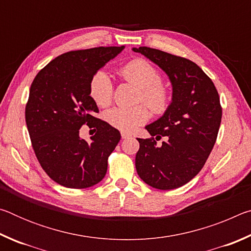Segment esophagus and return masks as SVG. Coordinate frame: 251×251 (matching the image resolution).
<instances>
[{"label": "esophagus", "mask_w": 251, "mask_h": 251, "mask_svg": "<svg viewBox=\"0 0 251 251\" xmlns=\"http://www.w3.org/2000/svg\"><path fill=\"white\" fill-rule=\"evenodd\" d=\"M122 138L123 139H125V138H128V137H130V134H128V133H125V131H122Z\"/></svg>", "instance_id": "34e87169"}]
</instances>
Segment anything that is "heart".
Instances as JSON below:
<instances>
[{
	"label": "heart",
	"instance_id": "heart-1",
	"mask_svg": "<svg viewBox=\"0 0 251 251\" xmlns=\"http://www.w3.org/2000/svg\"><path fill=\"white\" fill-rule=\"evenodd\" d=\"M122 77L139 88L137 100L144 101L152 113L163 114L171 103V92L161 84L159 71L143 58H135L121 70ZM90 95L95 103L105 107L110 104L114 95V86L109 75L99 71L90 82ZM150 113L145 105L134 107H114L105 113V120L118 130L130 133L146 123Z\"/></svg>",
	"mask_w": 251,
	"mask_h": 251
}]
</instances>
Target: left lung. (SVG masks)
Listing matches in <instances>:
<instances>
[{"label":"left lung","instance_id":"1","mask_svg":"<svg viewBox=\"0 0 251 251\" xmlns=\"http://www.w3.org/2000/svg\"><path fill=\"white\" fill-rule=\"evenodd\" d=\"M133 50L158 65L173 86L167 110L146 126L151 137L137 138L136 171L154 188L175 189L201 171L215 145L223 115L218 92L205 72L189 59L146 46ZM161 137L168 141L157 147L155 141Z\"/></svg>","mask_w":251,"mask_h":251}]
</instances>
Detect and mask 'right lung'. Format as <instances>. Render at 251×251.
I'll return each instance as SVG.
<instances>
[{"instance_id": "1", "label": "right lung", "mask_w": 251, "mask_h": 251, "mask_svg": "<svg viewBox=\"0 0 251 251\" xmlns=\"http://www.w3.org/2000/svg\"><path fill=\"white\" fill-rule=\"evenodd\" d=\"M123 50L100 46L59 55L37 73L29 88L25 121L34 152L50 178L67 188L99 184L121 139L120 131L95 117L99 108L90 82ZM84 125L97 130L91 143L79 137Z\"/></svg>"}]
</instances>
